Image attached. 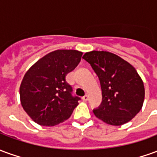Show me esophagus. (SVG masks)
Wrapping results in <instances>:
<instances>
[{"mask_svg":"<svg viewBox=\"0 0 157 157\" xmlns=\"http://www.w3.org/2000/svg\"><path fill=\"white\" fill-rule=\"evenodd\" d=\"M82 100L84 101V102H86L87 100H88V96L87 95H85L83 98H82Z\"/></svg>","mask_w":157,"mask_h":157,"instance_id":"1","label":"esophagus"}]
</instances>
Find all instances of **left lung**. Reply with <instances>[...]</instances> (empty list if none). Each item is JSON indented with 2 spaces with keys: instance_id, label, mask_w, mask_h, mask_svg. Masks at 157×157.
Instances as JSON below:
<instances>
[{
  "instance_id": "left-lung-1",
  "label": "left lung",
  "mask_w": 157,
  "mask_h": 157,
  "mask_svg": "<svg viewBox=\"0 0 157 157\" xmlns=\"http://www.w3.org/2000/svg\"><path fill=\"white\" fill-rule=\"evenodd\" d=\"M82 58L98 75L102 102L93 113L114 126L130 121L142 109L145 87L135 67L121 57L107 51L86 52Z\"/></svg>"
}]
</instances>
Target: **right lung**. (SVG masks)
I'll return each mask as SVG.
<instances>
[{"label": "right lung", "mask_w": 157, "mask_h": 157, "mask_svg": "<svg viewBox=\"0 0 157 157\" xmlns=\"http://www.w3.org/2000/svg\"><path fill=\"white\" fill-rule=\"evenodd\" d=\"M82 55L78 50H55L26 72L20 86V100L35 123L55 126L71 117L80 98L72 96L65 76L77 66Z\"/></svg>", "instance_id": "1"}]
</instances>
